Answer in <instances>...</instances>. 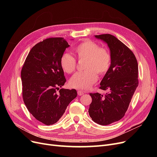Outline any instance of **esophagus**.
<instances>
[{
  "mask_svg": "<svg viewBox=\"0 0 157 157\" xmlns=\"http://www.w3.org/2000/svg\"><path fill=\"white\" fill-rule=\"evenodd\" d=\"M78 93V96H82V95L85 93H86V92H83V91H81V90H78V91L77 92Z\"/></svg>",
  "mask_w": 157,
  "mask_h": 157,
  "instance_id": "esophagus-1",
  "label": "esophagus"
}]
</instances>
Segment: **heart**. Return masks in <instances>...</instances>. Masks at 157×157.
<instances>
[{"instance_id": "b5f03b06", "label": "heart", "mask_w": 157, "mask_h": 157, "mask_svg": "<svg viewBox=\"0 0 157 157\" xmlns=\"http://www.w3.org/2000/svg\"><path fill=\"white\" fill-rule=\"evenodd\" d=\"M75 51L78 58H86L84 72L75 73L69 80L70 86L80 90H87L97 81L98 74L106 73L111 65V57L109 52L91 40H84L75 47ZM76 59L68 52H65L61 57L60 65L66 73L71 74L76 69Z\"/></svg>"}]
</instances>
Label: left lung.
Masks as SVG:
<instances>
[{
  "instance_id": "left-lung-1",
  "label": "left lung",
  "mask_w": 157,
  "mask_h": 157,
  "mask_svg": "<svg viewBox=\"0 0 157 157\" xmlns=\"http://www.w3.org/2000/svg\"><path fill=\"white\" fill-rule=\"evenodd\" d=\"M107 44L111 57V65L100 82L105 96L90 94L92 101L88 113L93 121L105 126L124 116L136 88L138 86V65L133 52L115 36L95 35Z\"/></svg>"
}]
</instances>
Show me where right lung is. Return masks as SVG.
<instances>
[{"mask_svg": "<svg viewBox=\"0 0 157 157\" xmlns=\"http://www.w3.org/2000/svg\"><path fill=\"white\" fill-rule=\"evenodd\" d=\"M68 47L63 38L40 42L31 48L21 69L23 101L31 115L46 125L58 122L77 96L75 89H59L66 82L60 59Z\"/></svg>", "mask_w": 157, "mask_h": 157, "instance_id": "obj_1", "label": "right lung"}]
</instances>
